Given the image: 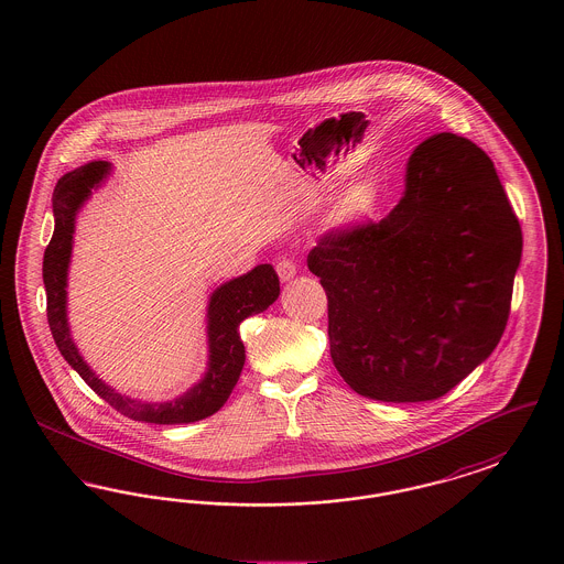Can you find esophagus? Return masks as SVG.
Instances as JSON below:
<instances>
[{"label": "esophagus", "mask_w": 564, "mask_h": 564, "mask_svg": "<svg viewBox=\"0 0 564 564\" xmlns=\"http://www.w3.org/2000/svg\"><path fill=\"white\" fill-rule=\"evenodd\" d=\"M274 269H276V274H279V279H281V281H290V279H294V260H290V258H279V260H276V264H274Z\"/></svg>", "instance_id": "34e87169"}]
</instances>
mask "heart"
<instances>
[{"label":"heart","instance_id":"1","mask_svg":"<svg viewBox=\"0 0 564 564\" xmlns=\"http://www.w3.org/2000/svg\"><path fill=\"white\" fill-rule=\"evenodd\" d=\"M378 207V189L372 182H352L340 189L327 212L325 226L332 230H349L375 214Z\"/></svg>","mask_w":564,"mask_h":564}]
</instances>
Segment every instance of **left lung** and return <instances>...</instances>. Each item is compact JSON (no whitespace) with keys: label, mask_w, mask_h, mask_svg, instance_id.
<instances>
[{"label":"left lung","mask_w":564,"mask_h":564,"mask_svg":"<svg viewBox=\"0 0 564 564\" xmlns=\"http://www.w3.org/2000/svg\"><path fill=\"white\" fill-rule=\"evenodd\" d=\"M520 256L492 161L465 137L433 134L408 162L391 214L327 230L308 253L336 370L370 400L446 395L499 345Z\"/></svg>","instance_id":"left-lung-1"}]
</instances>
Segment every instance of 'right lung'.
I'll return each mask as SVG.
<instances>
[{"instance_id": "add662e5", "label": "right lung", "mask_w": 564, "mask_h": 564, "mask_svg": "<svg viewBox=\"0 0 564 564\" xmlns=\"http://www.w3.org/2000/svg\"><path fill=\"white\" fill-rule=\"evenodd\" d=\"M109 164L88 162L80 169L63 175L53 192L54 232L44 251V288L46 315L54 343L65 361L84 378V382L120 414L156 425H182L212 416L230 398L245 364L239 325L242 319L267 311L279 297V276L270 264H260L251 272L232 279L215 290L209 302V370L205 378L175 402L143 403L124 398L101 382L84 364L76 345L72 343L65 317V285L67 264L72 256L76 212L106 175Z\"/></svg>"}]
</instances>
